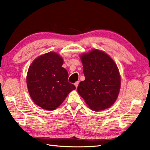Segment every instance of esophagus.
I'll return each mask as SVG.
<instances>
[{
  "instance_id": "1",
  "label": "esophagus",
  "mask_w": 150,
  "mask_h": 150,
  "mask_svg": "<svg viewBox=\"0 0 150 150\" xmlns=\"http://www.w3.org/2000/svg\"><path fill=\"white\" fill-rule=\"evenodd\" d=\"M79 81H77V82H76V83H74V86H76V88H78V84H79Z\"/></svg>"
}]
</instances>
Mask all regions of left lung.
<instances>
[{
  "instance_id": "obj_1",
  "label": "left lung",
  "mask_w": 150,
  "mask_h": 150,
  "mask_svg": "<svg viewBox=\"0 0 150 150\" xmlns=\"http://www.w3.org/2000/svg\"><path fill=\"white\" fill-rule=\"evenodd\" d=\"M85 80L78 92L94 111L110 108L115 103L121 88V76L116 62L107 53L93 49L80 54Z\"/></svg>"
}]
</instances>
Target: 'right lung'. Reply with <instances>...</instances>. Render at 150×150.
Returning a JSON list of instances; mask_svg holds the SVG:
<instances>
[{"instance_id":"obj_1","label":"right lung","mask_w":150,"mask_h":150,"mask_svg":"<svg viewBox=\"0 0 150 150\" xmlns=\"http://www.w3.org/2000/svg\"><path fill=\"white\" fill-rule=\"evenodd\" d=\"M64 59L55 52L42 54L31 63L26 83L31 99L47 111L58 108L69 93L76 89L67 81L68 72L62 66Z\"/></svg>"}]
</instances>
